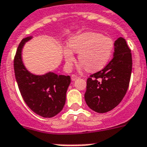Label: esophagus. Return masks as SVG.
<instances>
[{
  "instance_id": "obj_1",
  "label": "esophagus",
  "mask_w": 147,
  "mask_h": 147,
  "mask_svg": "<svg viewBox=\"0 0 147 147\" xmlns=\"http://www.w3.org/2000/svg\"><path fill=\"white\" fill-rule=\"evenodd\" d=\"M79 77H77V76H76V75H74L73 74L72 76H71V80H72V81H75L77 80V79H78Z\"/></svg>"
}]
</instances>
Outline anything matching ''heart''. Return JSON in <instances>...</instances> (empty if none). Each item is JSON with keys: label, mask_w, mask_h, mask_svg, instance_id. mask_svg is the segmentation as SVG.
<instances>
[{"label": "heart", "mask_w": 147, "mask_h": 147, "mask_svg": "<svg viewBox=\"0 0 147 147\" xmlns=\"http://www.w3.org/2000/svg\"><path fill=\"white\" fill-rule=\"evenodd\" d=\"M64 49V60L68 69L75 62L74 53L89 72L102 70L108 64L114 51V42L109 37L93 32H87L73 37Z\"/></svg>", "instance_id": "obj_1"}]
</instances>
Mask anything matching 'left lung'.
Listing matches in <instances>:
<instances>
[{"label": "left lung", "instance_id": "8db88e82", "mask_svg": "<svg viewBox=\"0 0 147 147\" xmlns=\"http://www.w3.org/2000/svg\"><path fill=\"white\" fill-rule=\"evenodd\" d=\"M111 61L91 75L86 82L84 98L87 105L98 113H105L121 102L128 89L132 70V56L126 40L119 37L114 43Z\"/></svg>", "mask_w": 147, "mask_h": 147}]
</instances>
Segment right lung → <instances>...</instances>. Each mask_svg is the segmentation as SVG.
Segmentation results:
<instances>
[{"instance_id":"1","label":"right lung","mask_w":147,"mask_h":147,"mask_svg":"<svg viewBox=\"0 0 147 147\" xmlns=\"http://www.w3.org/2000/svg\"><path fill=\"white\" fill-rule=\"evenodd\" d=\"M29 36L20 43L14 58L16 83L26 105L43 118H52L61 111L66 102V93L70 83V76L49 72L42 75L32 74L23 64L22 51Z\"/></svg>"}]
</instances>
